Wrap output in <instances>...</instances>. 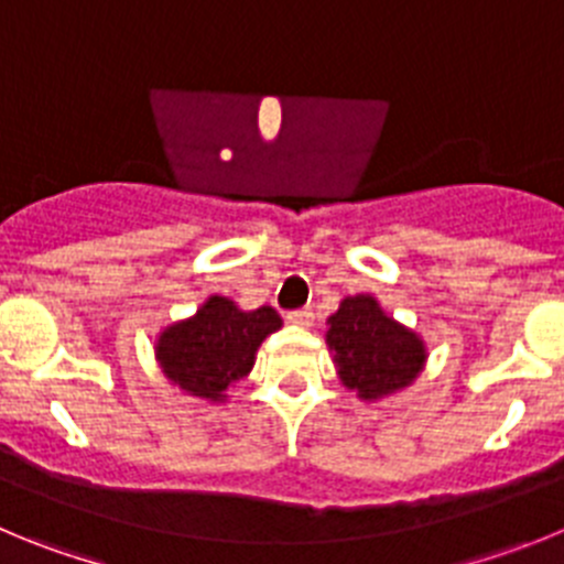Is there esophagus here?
Instances as JSON below:
<instances>
[{
  "label": "esophagus",
  "mask_w": 564,
  "mask_h": 564,
  "mask_svg": "<svg viewBox=\"0 0 564 564\" xmlns=\"http://www.w3.org/2000/svg\"><path fill=\"white\" fill-rule=\"evenodd\" d=\"M286 319L292 323V326L306 328V326H312V323H314V312H312V308H297V312H289Z\"/></svg>",
  "instance_id": "obj_1"
}]
</instances>
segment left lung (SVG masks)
<instances>
[{
    "mask_svg": "<svg viewBox=\"0 0 564 564\" xmlns=\"http://www.w3.org/2000/svg\"><path fill=\"white\" fill-rule=\"evenodd\" d=\"M326 343L339 382L362 402H379L415 382L427 345L413 328L390 317L373 294H354L328 317Z\"/></svg>",
    "mask_w": 564,
    "mask_h": 564,
    "instance_id": "obj_1",
    "label": "left lung"
}]
</instances>
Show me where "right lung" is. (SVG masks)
<instances>
[{"label":"right lung","mask_w":564,"mask_h":564,"mask_svg":"<svg viewBox=\"0 0 564 564\" xmlns=\"http://www.w3.org/2000/svg\"><path fill=\"white\" fill-rule=\"evenodd\" d=\"M281 326L272 306L245 312L230 297L210 294L196 314L162 328L154 343L156 362L182 393L225 402L227 388L250 373L261 343Z\"/></svg>","instance_id":"right-lung-1"}]
</instances>
